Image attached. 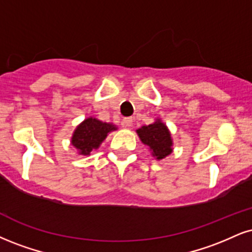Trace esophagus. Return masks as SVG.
<instances>
[{
  "label": "esophagus",
  "mask_w": 252,
  "mask_h": 252,
  "mask_svg": "<svg viewBox=\"0 0 252 252\" xmlns=\"http://www.w3.org/2000/svg\"><path fill=\"white\" fill-rule=\"evenodd\" d=\"M132 124H134V120H132L131 117L123 118V121H122L123 126H126V128H130V126H132Z\"/></svg>",
  "instance_id": "esophagus-1"
}]
</instances>
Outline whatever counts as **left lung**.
Returning a JSON list of instances; mask_svg holds the SVG:
<instances>
[{"label":"left lung","instance_id":"1","mask_svg":"<svg viewBox=\"0 0 252 252\" xmlns=\"http://www.w3.org/2000/svg\"><path fill=\"white\" fill-rule=\"evenodd\" d=\"M142 143L150 148L151 155L163 159L172 153V139L168 126L160 120L136 130Z\"/></svg>","mask_w":252,"mask_h":252}]
</instances>
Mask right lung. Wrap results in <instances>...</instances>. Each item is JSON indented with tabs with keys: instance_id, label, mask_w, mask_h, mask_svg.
<instances>
[{
	"instance_id": "1",
	"label": "right lung",
	"mask_w": 252,
	"mask_h": 252,
	"mask_svg": "<svg viewBox=\"0 0 252 252\" xmlns=\"http://www.w3.org/2000/svg\"><path fill=\"white\" fill-rule=\"evenodd\" d=\"M116 129V126L114 124L102 122L95 117L86 118L75 129L71 144L78 150L80 155H90L93 150L98 149L109 132Z\"/></svg>"
}]
</instances>
